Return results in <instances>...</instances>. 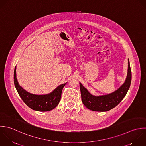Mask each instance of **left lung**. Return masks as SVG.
Returning <instances> with one entry per match:
<instances>
[{
  "label": "left lung",
  "mask_w": 146,
  "mask_h": 146,
  "mask_svg": "<svg viewBox=\"0 0 146 146\" xmlns=\"http://www.w3.org/2000/svg\"><path fill=\"white\" fill-rule=\"evenodd\" d=\"M131 70L128 59L127 74L125 82L115 91L111 93L102 95H92L81 82L80 86L81 99L84 105L89 110L94 111H108L117 106L126 95L131 84Z\"/></svg>",
  "instance_id": "obj_1"
}]
</instances>
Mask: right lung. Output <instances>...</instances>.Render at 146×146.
I'll list each match as a JSON object with an SVG mask.
<instances>
[{
  "label": "right lung",
  "instance_id": "1",
  "mask_svg": "<svg viewBox=\"0 0 146 146\" xmlns=\"http://www.w3.org/2000/svg\"><path fill=\"white\" fill-rule=\"evenodd\" d=\"M16 66L14 70V84L16 90L23 102L31 109L38 111H49L54 109L59 104L61 93L66 82L58 86L51 93L44 95L30 93L21 87L17 81L16 73Z\"/></svg>",
  "mask_w": 146,
  "mask_h": 146
}]
</instances>
